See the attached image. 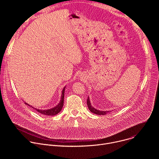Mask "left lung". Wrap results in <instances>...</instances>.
Listing matches in <instances>:
<instances>
[{"label":"left lung","instance_id":"left-lung-1","mask_svg":"<svg viewBox=\"0 0 159 159\" xmlns=\"http://www.w3.org/2000/svg\"><path fill=\"white\" fill-rule=\"evenodd\" d=\"M87 106H88L89 109L90 110V111L92 112L93 113H94V114H96V115H106L107 113L109 112V111H99V110H97L96 109L94 108V107L91 106V104H90V100H89V97H88L87 100Z\"/></svg>","mask_w":159,"mask_h":159}]
</instances>
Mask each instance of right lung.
<instances>
[{"instance_id":"right-lung-1","label":"right lung","mask_w":159,"mask_h":159,"mask_svg":"<svg viewBox=\"0 0 159 159\" xmlns=\"http://www.w3.org/2000/svg\"><path fill=\"white\" fill-rule=\"evenodd\" d=\"M65 87L63 88V90H62V93H61V100H60V103L57 106H55V107L52 108V109H47V110H41V109H37L36 108H34L33 107H32L31 106H30V104H28V103L26 102H25V104H27L28 106H30V107H32L33 109H36L37 111H38L39 112L41 113V114L43 115H48V116H53V115H57L58 112H60L63 107V101H64V93H65Z\"/></svg>"}]
</instances>
